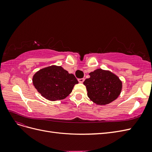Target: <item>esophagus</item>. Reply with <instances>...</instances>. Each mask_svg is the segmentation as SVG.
I'll return each instance as SVG.
<instances>
[{
    "label": "esophagus",
    "instance_id": "34e87169",
    "mask_svg": "<svg viewBox=\"0 0 152 152\" xmlns=\"http://www.w3.org/2000/svg\"><path fill=\"white\" fill-rule=\"evenodd\" d=\"M78 81H79L80 83H82V82L84 81V78H82V79H78Z\"/></svg>",
    "mask_w": 152,
    "mask_h": 152
}]
</instances>
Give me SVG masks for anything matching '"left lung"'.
Segmentation results:
<instances>
[{
    "label": "left lung",
    "mask_w": 152,
    "mask_h": 152,
    "mask_svg": "<svg viewBox=\"0 0 152 152\" xmlns=\"http://www.w3.org/2000/svg\"><path fill=\"white\" fill-rule=\"evenodd\" d=\"M90 77L84 82L91 101L98 105L108 104L115 100L122 89V82L109 70L98 68L89 73Z\"/></svg>",
    "instance_id": "left-lung-1"
}]
</instances>
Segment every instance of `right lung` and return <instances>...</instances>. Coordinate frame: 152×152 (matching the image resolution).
Wrapping results in <instances>:
<instances>
[{
  "label": "right lung",
  "instance_id": "add662e5",
  "mask_svg": "<svg viewBox=\"0 0 152 152\" xmlns=\"http://www.w3.org/2000/svg\"><path fill=\"white\" fill-rule=\"evenodd\" d=\"M32 82L41 96L52 102L66 98L79 83L74 75L57 65L40 69L34 75Z\"/></svg>",
  "mask_w": 152,
  "mask_h": 152
}]
</instances>
